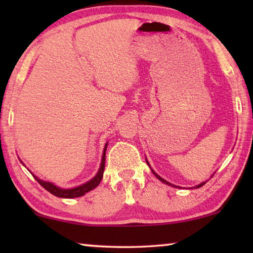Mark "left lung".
Returning a JSON list of instances; mask_svg holds the SVG:
<instances>
[{
  "label": "left lung",
  "mask_w": 253,
  "mask_h": 253,
  "mask_svg": "<svg viewBox=\"0 0 253 253\" xmlns=\"http://www.w3.org/2000/svg\"><path fill=\"white\" fill-rule=\"evenodd\" d=\"M146 163H147V165L149 166V163H148V161L146 160ZM149 168H151V166H149ZM152 172H153V174L154 175H155V176L158 178V179H160V181L161 182H163V183H164V184H168V185H169V186H173V187H179V186H176V185H174V184H170L169 182H168V181H166V179H164V178H162L161 176H160V175H158V174H156L155 172H154V169H152ZM205 183H207V182H202V183H201V184H199V185H196L195 187L196 188H199V187H201V186H203L204 185V184Z\"/></svg>",
  "instance_id": "8db88e82"
}]
</instances>
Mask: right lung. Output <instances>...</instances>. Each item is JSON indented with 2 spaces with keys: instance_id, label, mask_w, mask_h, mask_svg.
<instances>
[{
  "instance_id": "1",
  "label": "right lung",
  "mask_w": 253,
  "mask_h": 253,
  "mask_svg": "<svg viewBox=\"0 0 253 253\" xmlns=\"http://www.w3.org/2000/svg\"><path fill=\"white\" fill-rule=\"evenodd\" d=\"M107 146H108V143H106L105 148H104V153H102V157H101V164L98 173L93 176L90 181H88L87 183L81 184L79 186L72 187V188H61L57 185H54L53 183L51 182H46L43 181V179H40L39 177H37L36 175H33V177L37 179L41 186H43L46 191L50 192L51 194H53L54 196H58V198H62V199H74V198H79V196H83L88 192H90L93 188L97 187L99 185V183L101 182L102 176H104V169H105V157H106V149ZM22 163V162H21ZM23 164V163H22ZM24 165V164H23Z\"/></svg>"
}]
</instances>
